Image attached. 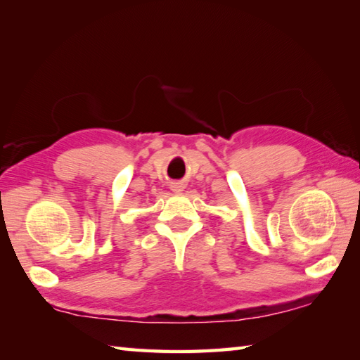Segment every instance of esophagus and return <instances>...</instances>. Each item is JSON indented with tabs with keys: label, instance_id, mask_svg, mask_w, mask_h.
Masks as SVG:
<instances>
[{
	"label": "esophagus",
	"instance_id": "1",
	"mask_svg": "<svg viewBox=\"0 0 360 360\" xmlns=\"http://www.w3.org/2000/svg\"><path fill=\"white\" fill-rule=\"evenodd\" d=\"M169 187H172L173 192H181L182 188H184V186H182L181 182H172V186H169Z\"/></svg>",
	"mask_w": 360,
	"mask_h": 360
}]
</instances>
